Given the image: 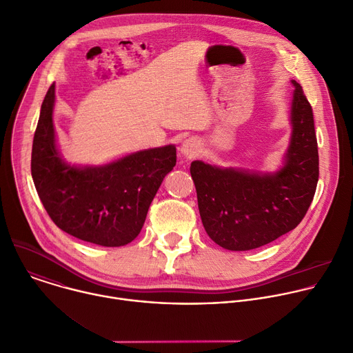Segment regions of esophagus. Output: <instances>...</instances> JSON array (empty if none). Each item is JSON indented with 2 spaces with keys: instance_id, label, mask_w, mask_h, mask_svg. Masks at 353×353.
I'll return each mask as SVG.
<instances>
[{
  "instance_id": "34e87169",
  "label": "esophagus",
  "mask_w": 353,
  "mask_h": 353,
  "mask_svg": "<svg viewBox=\"0 0 353 353\" xmlns=\"http://www.w3.org/2000/svg\"><path fill=\"white\" fill-rule=\"evenodd\" d=\"M198 149H199L198 142L195 139H192V138H188V139L183 141V143L180 146V152L185 158H192V157H195L198 154Z\"/></svg>"
}]
</instances>
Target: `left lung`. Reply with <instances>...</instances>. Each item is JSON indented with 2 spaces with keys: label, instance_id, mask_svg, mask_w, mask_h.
<instances>
[{
  "label": "left lung",
  "instance_id": "8db88e82",
  "mask_svg": "<svg viewBox=\"0 0 353 353\" xmlns=\"http://www.w3.org/2000/svg\"><path fill=\"white\" fill-rule=\"evenodd\" d=\"M292 83V135L278 172L261 174L191 163L201 221L208 236L226 250L245 251L274 241L301 222L313 201L319 181L313 110L301 86Z\"/></svg>",
  "mask_w": 353,
  "mask_h": 353
}]
</instances>
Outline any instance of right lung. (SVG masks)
Here are the masks:
<instances>
[{
	"instance_id": "obj_1",
	"label": "right lung",
	"mask_w": 353,
	"mask_h": 353,
	"mask_svg": "<svg viewBox=\"0 0 353 353\" xmlns=\"http://www.w3.org/2000/svg\"><path fill=\"white\" fill-rule=\"evenodd\" d=\"M56 85L48 88L32 146V177L52 221L65 233L105 247L131 243L165 176L176 166V146L138 150L105 166H71L56 145Z\"/></svg>"
}]
</instances>
